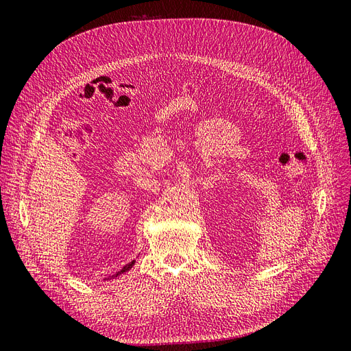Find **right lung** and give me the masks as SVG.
<instances>
[{"instance_id": "add662e5", "label": "right lung", "mask_w": 351, "mask_h": 351, "mask_svg": "<svg viewBox=\"0 0 351 351\" xmlns=\"http://www.w3.org/2000/svg\"><path fill=\"white\" fill-rule=\"evenodd\" d=\"M134 262H136V261H132L130 263H127V265H125V267H124V268H123L121 271H119V272H117L115 275H112V277H111V278H115V277H119V275H121V274H124V272H127V271H130V269L133 268V265H134Z\"/></svg>"}]
</instances>
